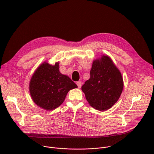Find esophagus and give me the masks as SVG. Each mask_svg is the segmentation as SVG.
<instances>
[{"mask_svg": "<svg viewBox=\"0 0 154 154\" xmlns=\"http://www.w3.org/2000/svg\"><path fill=\"white\" fill-rule=\"evenodd\" d=\"M77 86H78V87L79 88H80L81 87V86H82V82H80V81H78V82H77Z\"/></svg>", "mask_w": 154, "mask_h": 154, "instance_id": "obj_1", "label": "esophagus"}]
</instances>
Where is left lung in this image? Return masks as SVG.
Masks as SVG:
<instances>
[{
	"label": "left lung",
	"instance_id": "1",
	"mask_svg": "<svg viewBox=\"0 0 154 154\" xmlns=\"http://www.w3.org/2000/svg\"><path fill=\"white\" fill-rule=\"evenodd\" d=\"M91 77L82 86V91L90 106L105 111L117 102L122 92V74L108 55H102L93 61Z\"/></svg>",
	"mask_w": 154,
	"mask_h": 154
}]
</instances>
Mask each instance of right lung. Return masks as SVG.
Returning <instances> with one entry per match:
<instances>
[{
    "label": "right lung",
    "instance_id": "right-lung-1",
    "mask_svg": "<svg viewBox=\"0 0 154 154\" xmlns=\"http://www.w3.org/2000/svg\"><path fill=\"white\" fill-rule=\"evenodd\" d=\"M77 85L59 71V63H41L32 75L29 92L32 100L39 107L52 110L63 102L70 90Z\"/></svg>",
    "mask_w": 154,
    "mask_h": 154
}]
</instances>
